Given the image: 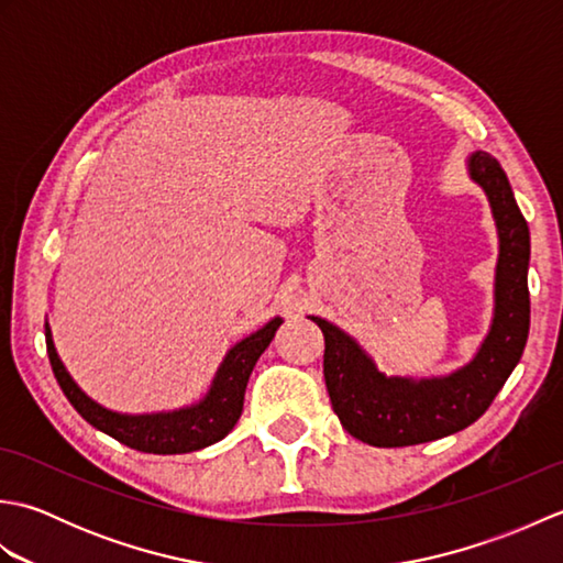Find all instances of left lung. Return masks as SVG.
I'll use <instances>...</instances> for the list:
<instances>
[{
	"label": "left lung",
	"instance_id": "8db88e82",
	"mask_svg": "<svg viewBox=\"0 0 563 563\" xmlns=\"http://www.w3.org/2000/svg\"><path fill=\"white\" fill-rule=\"evenodd\" d=\"M466 174L486 194L498 234L494 317L470 363L448 375H385L351 333L329 319L309 317L324 333V379L333 411L341 426L367 445H418L472 426L506 385L528 343V222L492 154L472 152Z\"/></svg>",
	"mask_w": 563,
	"mask_h": 563
}]
</instances>
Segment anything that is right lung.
<instances>
[{
  "mask_svg": "<svg viewBox=\"0 0 563 563\" xmlns=\"http://www.w3.org/2000/svg\"><path fill=\"white\" fill-rule=\"evenodd\" d=\"M283 317H273L268 324H263L258 331L249 333L242 341H236L232 349L224 353L206 397L198 399L196 404L181 406V409L154 413H121L106 409L99 401H93L89 394L71 379L65 363L59 361L53 331L47 327V321L45 343L47 357H51L53 373L59 382V387H63L65 397L79 411L84 421L140 452L184 454L214 445V442H220L236 426L244 409V391L251 377V369H254L261 353L271 345Z\"/></svg>",
  "mask_w": 563,
  "mask_h": 563,
  "instance_id": "right-lung-1",
  "label": "right lung"
}]
</instances>
